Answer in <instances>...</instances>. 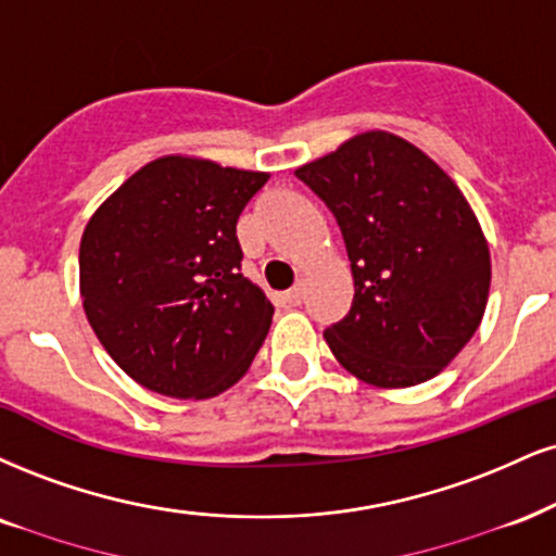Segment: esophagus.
Here are the masks:
<instances>
[{
    "label": "esophagus",
    "instance_id": "34e87169",
    "mask_svg": "<svg viewBox=\"0 0 556 556\" xmlns=\"http://www.w3.org/2000/svg\"><path fill=\"white\" fill-rule=\"evenodd\" d=\"M303 298H305V285L303 282H298L295 287H292V290L285 292V303L287 305H300V303H303Z\"/></svg>",
    "mask_w": 556,
    "mask_h": 556
}]
</instances>
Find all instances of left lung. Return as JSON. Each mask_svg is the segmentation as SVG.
<instances>
[{"label":"left lung","mask_w":556,"mask_h":556,"mask_svg":"<svg viewBox=\"0 0 556 556\" xmlns=\"http://www.w3.org/2000/svg\"><path fill=\"white\" fill-rule=\"evenodd\" d=\"M295 176L329 204L352 261V311L324 331L333 357L376 388L438 376L479 329L492 282L490 243L456 180L380 129Z\"/></svg>","instance_id":"obj_1"}]
</instances>
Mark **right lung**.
<instances>
[{
    "mask_svg": "<svg viewBox=\"0 0 556 556\" xmlns=\"http://www.w3.org/2000/svg\"><path fill=\"white\" fill-rule=\"evenodd\" d=\"M269 173L163 155L92 212L79 295L126 376L170 399H212L245 376L274 305L240 274L236 225Z\"/></svg>",
    "mask_w": 556,
    "mask_h": 556,
    "instance_id": "add662e5",
    "label": "right lung"
}]
</instances>
